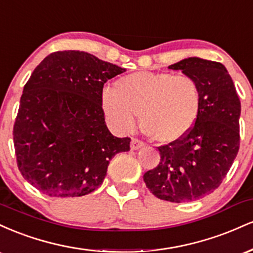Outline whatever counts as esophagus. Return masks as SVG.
I'll return each instance as SVG.
<instances>
[{
  "label": "esophagus",
  "mask_w": 253,
  "mask_h": 253,
  "mask_svg": "<svg viewBox=\"0 0 253 253\" xmlns=\"http://www.w3.org/2000/svg\"><path fill=\"white\" fill-rule=\"evenodd\" d=\"M144 146H145V144L141 140H139V139L133 138L132 141H130V149L132 150H139Z\"/></svg>",
  "instance_id": "1"
}]
</instances>
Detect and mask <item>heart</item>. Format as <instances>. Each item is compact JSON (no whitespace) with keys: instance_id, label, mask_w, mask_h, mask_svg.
I'll use <instances>...</instances> for the list:
<instances>
[{"instance_id":"b5f03b06","label":"heart","mask_w":253,"mask_h":253,"mask_svg":"<svg viewBox=\"0 0 253 253\" xmlns=\"http://www.w3.org/2000/svg\"><path fill=\"white\" fill-rule=\"evenodd\" d=\"M195 78L171 72L139 71L115 82L102 94L104 114L114 128L127 132L140 117L143 132L157 143L181 140L195 126L201 110Z\"/></svg>"}]
</instances>
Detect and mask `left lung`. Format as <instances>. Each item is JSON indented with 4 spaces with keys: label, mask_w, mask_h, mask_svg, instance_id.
Masks as SVG:
<instances>
[{
    "label": "left lung",
    "mask_w": 253,
    "mask_h": 253,
    "mask_svg": "<svg viewBox=\"0 0 253 253\" xmlns=\"http://www.w3.org/2000/svg\"><path fill=\"white\" fill-rule=\"evenodd\" d=\"M195 78L201 110L193 129L181 140L159 146L161 162L145 172L156 197L170 202L202 199L221 184L240 145V100L221 63L191 57L169 66Z\"/></svg>",
    "instance_id": "8db88e82"
}]
</instances>
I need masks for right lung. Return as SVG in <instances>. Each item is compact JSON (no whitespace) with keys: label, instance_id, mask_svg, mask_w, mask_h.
<instances>
[{"label":"right lung","instance_id":"right-lung-1","mask_svg":"<svg viewBox=\"0 0 253 253\" xmlns=\"http://www.w3.org/2000/svg\"><path fill=\"white\" fill-rule=\"evenodd\" d=\"M83 51L48 54L24 86L14 124L16 163L30 184L51 197L90 194L110 159L129 151L130 138L109 132L103 85L125 72Z\"/></svg>","mask_w":253,"mask_h":253}]
</instances>
